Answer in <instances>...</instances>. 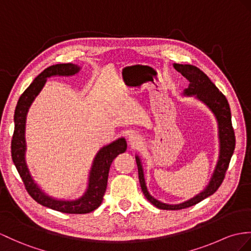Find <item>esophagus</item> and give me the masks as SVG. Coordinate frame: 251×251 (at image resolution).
<instances>
[{"instance_id": "34e87169", "label": "esophagus", "mask_w": 251, "mask_h": 251, "mask_svg": "<svg viewBox=\"0 0 251 251\" xmlns=\"http://www.w3.org/2000/svg\"><path fill=\"white\" fill-rule=\"evenodd\" d=\"M127 143H129V145H131L132 147H136L138 146V144L140 143V139H139V136L136 135V134H130L129 136H127Z\"/></svg>"}]
</instances>
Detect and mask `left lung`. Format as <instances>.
I'll return each instance as SVG.
<instances>
[{
  "instance_id": "8db88e82",
  "label": "left lung",
  "mask_w": 251,
  "mask_h": 251,
  "mask_svg": "<svg viewBox=\"0 0 251 251\" xmlns=\"http://www.w3.org/2000/svg\"><path fill=\"white\" fill-rule=\"evenodd\" d=\"M174 67L176 71L180 72L183 76L186 77L189 81L188 87L184 90V95L189 97L195 96L198 100L202 101L204 104L211 109L213 114L215 115L218 124L219 156L209 184L206 185V187L202 192L196 195L194 198L184 201V202L182 203L167 204L156 200L149 194L146 186L142 161H140L139 156L136 155L135 158L138 168V178L142 191L147 200L161 210L186 209V207L197 204L200 201H202L203 199L207 198L215 193L218 187L222 185V183L225 179L226 172H227V169L229 167L231 156L233 154V151L235 148V135L233 127H232L231 112L227 98L223 95L222 91H219V89L215 86V84L211 81L209 76H207L203 71H201L199 68H197V67H195L193 65L180 64H174Z\"/></svg>"
}]
</instances>
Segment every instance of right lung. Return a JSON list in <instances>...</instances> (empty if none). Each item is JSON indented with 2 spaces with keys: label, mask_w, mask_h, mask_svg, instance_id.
Returning a JSON list of instances; mask_svg holds the SVG:
<instances>
[{
  "label": "right lung",
  "mask_w": 251,
  "mask_h": 251,
  "mask_svg": "<svg viewBox=\"0 0 251 251\" xmlns=\"http://www.w3.org/2000/svg\"><path fill=\"white\" fill-rule=\"evenodd\" d=\"M79 67L73 64H57L48 67L36 77L33 83L19 98L15 109V131L11 139V157L19 173L27 193L41 205L55 211L68 214H86L100 206L104 196L111 164L114 158L126 150L125 138H118L112 144L104 146L98 152L91 166L88 179V186L82 197L75 200H59L49 196L34 182L25 163V122L29 106L35 98L44 88L48 77L60 75H75L79 71Z\"/></svg>",
  "instance_id": "right-lung-1"
}]
</instances>
